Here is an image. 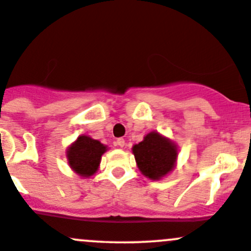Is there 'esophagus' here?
<instances>
[{"label":"esophagus","mask_w":251,"mask_h":251,"mask_svg":"<svg viewBox=\"0 0 251 251\" xmlns=\"http://www.w3.org/2000/svg\"><path fill=\"white\" fill-rule=\"evenodd\" d=\"M115 144L118 147H121V148H123V147H125L126 142H125V140H124V138H118V140H116V142H115Z\"/></svg>","instance_id":"esophagus-1"}]
</instances>
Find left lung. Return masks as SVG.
Wrapping results in <instances>:
<instances>
[{
    "mask_svg": "<svg viewBox=\"0 0 251 251\" xmlns=\"http://www.w3.org/2000/svg\"><path fill=\"white\" fill-rule=\"evenodd\" d=\"M137 166L144 176L159 179L170 173L177 158L176 146L159 135L151 132L132 148Z\"/></svg>",
    "mask_w": 251,
    "mask_h": 251,
    "instance_id": "1",
    "label": "left lung"
}]
</instances>
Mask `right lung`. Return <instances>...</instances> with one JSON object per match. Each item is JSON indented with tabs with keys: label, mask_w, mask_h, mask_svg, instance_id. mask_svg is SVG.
<instances>
[{
	"label": "right lung",
	"mask_w": 251,
	"mask_h": 251,
	"mask_svg": "<svg viewBox=\"0 0 251 251\" xmlns=\"http://www.w3.org/2000/svg\"><path fill=\"white\" fill-rule=\"evenodd\" d=\"M107 147L87 136H80L68 149V161L75 173L88 177L97 171Z\"/></svg>",
	"instance_id": "add662e5"
}]
</instances>
